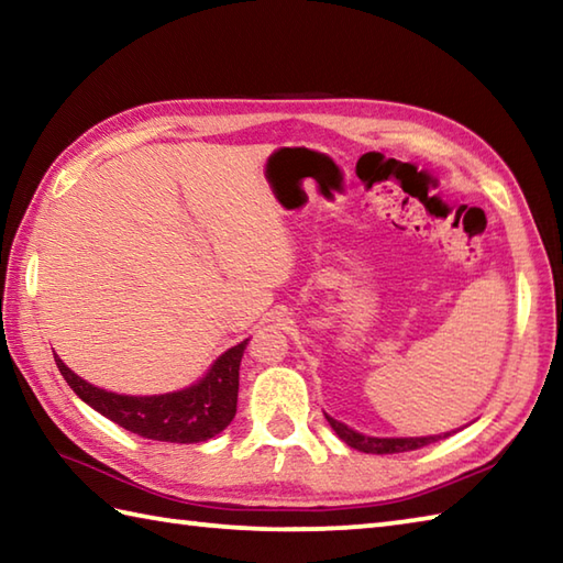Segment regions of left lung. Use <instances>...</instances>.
<instances>
[{
    "label": "left lung",
    "mask_w": 563,
    "mask_h": 563,
    "mask_svg": "<svg viewBox=\"0 0 563 563\" xmlns=\"http://www.w3.org/2000/svg\"><path fill=\"white\" fill-rule=\"evenodd\" d=\"M329 426L336 430V435L351 445L353 450L361 452H369V454H394V452H409V450H418L423 445H430V442H438L448 435H430V438H369L363 433H355L353 428L343 426L339 421H333L331 416H327Z\"/></svg>",
    "instance_id": "left-lung-1"
}]
</instances>
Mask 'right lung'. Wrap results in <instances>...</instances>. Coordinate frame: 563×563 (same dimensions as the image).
<instances>
[{"label": "right lung", "instance_id": "1", "mask_svg": "<svg viewBox=\"0 0 563 563\" xmlns=\"http://www.w3.org/2000/svg\"><path fill=\"white\" fill-rule=\"evenodd\" d=\"M246 341L222 353L198 385L159 397H125L106 391L77 377L57 355L55 363L81 401L130 433L162 442H206L230 426L236 413L239 363Z\"/></svg>", "mask_w": 563, "mask_h": 563}]
</instances>
